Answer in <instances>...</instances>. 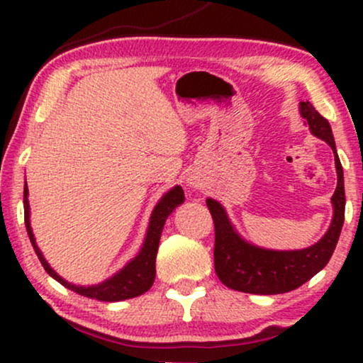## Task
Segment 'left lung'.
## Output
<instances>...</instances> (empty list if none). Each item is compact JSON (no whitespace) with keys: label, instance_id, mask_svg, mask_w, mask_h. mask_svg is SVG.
I'll return each mask as SVG.
<instances>
[{"label":"left lung","instance_id":"8db88e82","mask_svg":"<svg viewBox=\"0 0 363 363\" xmlns=\"http://www.w3.org/2000/svg\"><path fill=\"white\" fill-rule=\"evenodd\" d=\"M301 112L303 119H307L312 135L326 141L335 152L338 186L333 194V223L328 234L312 247L302 251H268L244 242L232 228L223 208L213 199H206L215 225V272L220 281L232 290L274 295L298 289L328 264L338 244L345 222V184L331 126L309 101L301 102Z\"/></svg>","mask_w":363,"mask_h":363}]
</instances>
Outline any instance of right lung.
<instances>
[{"mask_svg":"<svg viewBox=\"0 0 363 363\" xmlns=\"http://www.w3.org/2000/svg\"><path fill=\"white\" fill-rule=\"evenodd\" d=\"M27 184L23 187V208H25V227H27L28 237H30V242L34 245V251L43 262L44 269L51 274L52 278H56L61 285H65L66 289L77 291V294L85 295V297L97 298V301L104 302H116V301H124V298H133L138 297V295L145 294L150 286L153 285L155 280V259H157V251H158V242H160L162 228H164L165 220L172 213L174 208L181 205L184 201V191L182 187L176 186L172 191H169L164 198L160 199V203L155 206L152 213V220H150L147 239H145L143 247L138 256L135 257L126 268H123L121 272L112 277L111 280L101 283V285L95 286H77L62 280L57 273H54V269L48 264V261L44 259L43 252L37 247L34 234H32L30 228V220H28V199H27Z\"/></svg>","mask_w":363,"mask_h":363,"instance_id":"obj_1","label":"right lung"}]
</instances>
